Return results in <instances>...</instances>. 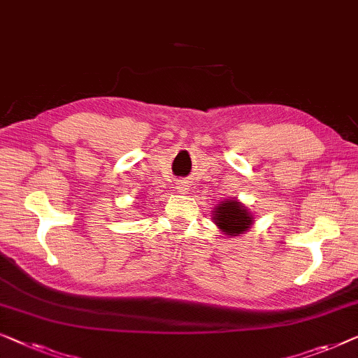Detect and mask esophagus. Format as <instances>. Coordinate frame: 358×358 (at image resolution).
<instances>
[{
	"mask_svg": "<svg viewBox=\"0 0 358 358\" xmlns=\"http://www.w3.org/2000/svg\"><path fill=\"white\" fill-rule=\"evenodd\" d=\"M178 189H180V193H186V191H188V188H186V185H180Z\"/></svg>",
	"mask_w": 358,
	"mask_h": 358,
	"instance_id": "esophagus-1",
	"label": "esophagus"
}]
</instances>
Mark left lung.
Segmentation results:
<instances>
[{
	"label": "left lung",
	"instance_id": "8db88e82",
	"mask_svg": "<svg viewBox=\"0 0 358 358\" xmlns=\"http://www.w3.org/2000/svg\"><path fill=\"white\" fill-rule=\"evenodd\" d=\"M214 222L219 225V229L225 231V235L236 236L243 234L246 229H250L251 215L245 206H241L238 201H224L214 209Z\"/></svg>",
	"mask_w": 358,
	"mask_h": 358
}]
</instances>
